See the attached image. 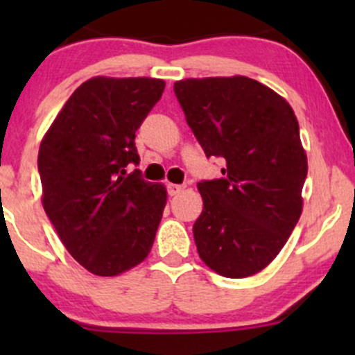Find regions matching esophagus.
Returning a JSON list of instances; mask_svg holds the SVG:
<instances>
[{
	"instance_id": "esophagus-1",
	"label": "esophagus",
	"mask_w": 355,
	"mask_h": 355,
	"mask_svg": "<svg viewBox=\"0 0 355 355\" xmlns=\"http://www.w3.org/2000/svg\"><path fill=\"white\" fill-rule=\"evenodd\" d=\"M166 189H168L170 197H173V195H178L180 191L185 190V185H175V183H168V185H166Z\"/></svg>"
}]
</instances>
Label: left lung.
Instances as JSON below:
<instances>
[{"label":"left lung","mask_w":355,"mask_h":355,"mask_svg":"<svg viewBox=\"0 0 355 355\" xmlns=\"http://www.w3.org/2000/svg\"><path fill=\"white\" fill-rule=\"evenodd\" d=\"M187 123L223 178L198 183V255L217 274L243 279L282 250L302 214L307 155L291 105L247 76L175 81Z\"/></svg>","instance_id":"left-lung-1"}]
</instances>
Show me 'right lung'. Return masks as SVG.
I'll return each instance as SVG.
<instances>
[{
    "label": "right lung",
    "mask_w": 355,
    "mask_h": 355,
    "mask_svg": "<svg viewBox=\"0 0 355 355\" xmlns=\"http://www.w3.org/2000/svg\"><path fill=\"white\" fill-rule=\"evenodd\" d=\"M158 78L95 76L73 92L38 152L42 202L73 259L115 277L144 262L166 205L164 183L145 182L135 132L162 98Z\"/></svg>",
    "instance_id": "add662e5"
}]
</instances>
